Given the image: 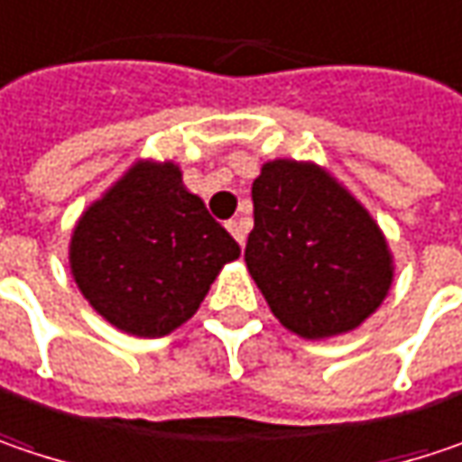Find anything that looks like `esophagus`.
I'll use <instances>...</instances> for the list:
<instances>
[{
	"label": "esophagus",
	"instance_id": "1",
	"mask_svg": "<svg viewBox=\"0 0 462 462\" xmlns=\"http://www.w3.org/2000/svg\"><path fill=\"white\" fill-rule=\"evenodd\" d=\"M227 230H230V235L243 245L245 243V232H248V225L243 222V219H230L227 222Z\"/></svg>",
	"mask_w": 462,
	"mask_h": 462
}]
</instances>
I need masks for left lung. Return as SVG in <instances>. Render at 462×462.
<instances>
[{"mask_svg": "<svg viewBox=\"0 0 462 462\" xmlns=\"http://www.w3.org/2000/svg\"><path fill=\"white\" fill-rule=\"evenodd\" d=\"M245 263L280 324L306 339L345 335L382 306L393 254L374 217L313 162L274 159L254 180Z\"/></svg>", "mask_w": 462, "mask_h": 462, "instance_id": "8db88e82", "label": "left lung"}]
</instances>
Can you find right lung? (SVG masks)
<instances>
[{
    "label": "right lung",
    "mask_w": 462,
    "mask_h": 462,
    "mask_svg": "<svg viewBox=\"0 0 462 462\" xmlns=\"http://www.w3.org/2000/svg\"><path fill=\"white\" fill-rule=\"evenodd\" d=\"M237 256L240 245L172 162H135L83 211L69 240L83 298L135 337H164L185 324Z\"/></svg>",
    "instance_id": "right-lung-1"
}]
</instances>
